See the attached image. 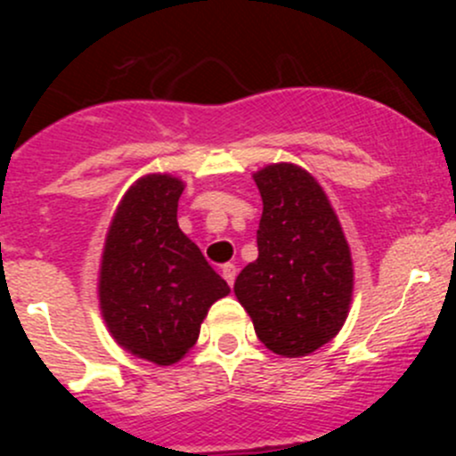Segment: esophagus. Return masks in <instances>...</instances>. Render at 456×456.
Returning <instances> with one entry per match:
<instances>
[{
    "instance_id": "34e87169",
    "label": "esophagus",
    "mask_w": 456,
    "mask_h": 456,
    "mask_svg": "<svg viewBox=\"0 0 456 456\" xmlns=\"http://www.w3.org/2000/svg\"><path fill=\"white\" fill-rule=\"evenodd\" d=\"M236 265H224L223 266V278L227 280L229 282V287H233V282H236Z\"/></svg>"
}]
</instances>
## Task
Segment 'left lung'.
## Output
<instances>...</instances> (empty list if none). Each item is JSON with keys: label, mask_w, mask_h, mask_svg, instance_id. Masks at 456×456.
Returning <instances> with one entry per match:
<instances>
[{"label": "left lung", "mask_w": 456, "mask_h": 456, "mask_svg": "<svg viewBox=\"0 0 456 456\" xmlns=\"http://www.w3.org/2000/svg\"><path fill=\"white\" fill-rule=\"evenodd\" d=\"M254 181L262 196L257 257L233 284L257 339L305 357L339 333L353 300V257L338 214L305 167L271 163Z\"/></svg>", "instance_id": "obj_1"}]
</instances>
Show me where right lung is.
<instances>
[{
    "mask_svg": "<svg viewBox=\"0 0 456 456\" xmlns=\"http://www.w3.org/2000/svg\"><path fill=\"white\" fill-rule=\"evenodd\" d=\"M185 183L147 174L123 194L105 233L99 309L114 342L156 366L190 353L207 311L232 289L181 232Z\"/></svg>",
    "mask_w": 456,
    "mask_h": 456,
    "instance_id": "right-lung-1",
    "label": "right lung"
}]
</instances>
